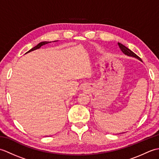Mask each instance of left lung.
Returning a JSON list of instances; mask_svg holds the SVG:
<instances>
[{"label": "left lung", "instance_id": "left-lung-1", "mask_svg": "<svg viewBox=\"0 0 159 159\" xmlns=\"http://www.w3.org/2000/svg\"><path fill=\"white\" fill-rule=\"evenodd\" d=\"M118 45H119L120 49L121 50V51H122L125 54V55H126L128 56H130V57H135V58L141 61V59L139 57H138L135 53H134L133 51H131V50L130 49H128L127 47L124 46L123 44H121V43H118Z\"/></svg>", "mask_w": 159, "mask_h": 159}]
</instances>
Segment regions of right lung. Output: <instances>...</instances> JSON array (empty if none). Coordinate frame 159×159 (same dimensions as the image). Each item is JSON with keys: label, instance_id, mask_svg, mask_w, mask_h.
<instances>
[{"label": "right lung", "instance_id": "right-lung-1", "mask_svg": "<svg viewBox=\"0 0 159 159\" xmlns=\"http://www.w3.org/2000/svg\"><path fill=\"white\" fill-rule=\"evenodd\" d=\"M50 43V42H40L39 43H38V45L35 46V47H33V48H31V49L30 50H29V51H28L27 52H31V51H33V50H36V49H38V48H39L40 47H41L42 46L44 45V44H46V43Z\"/></svg>", "mask_w": 159, "mask_h": 159}]
</instances>
